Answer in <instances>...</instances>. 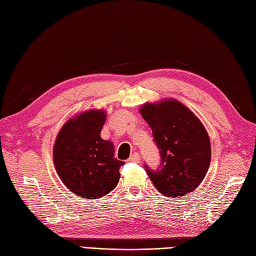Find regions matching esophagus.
<instances>
[{
  "label": "esophagus",
  "instance_id": "1",
  "mask_svg": "<svg viewBox=\"0 0 256 256\" xmlns=\"http://www.w3.org/2000/svg\"><path fill=\"white\" fill-rule=\"evenodd\" d=\"M129 160L132 161V162H138V161H140V154H138V152H134V154L130 156Z\"/></svg>",
  "mask_w": 256,
  "mask_h": 256
}]
</instances>
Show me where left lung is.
Wrapping results in <instances>:
<instances>
[{
	"mask_svg": "<svg viewBox=\"0 0 256 256\" xmlns=\"http://www.w3.org/2000/svg\"><path fill=\"white\" fill-rule=\"evenodd\" d=\"M140 113L152 130L160 166L145 170L158 191L168 198L193 192L202 182L212 158L210 141L203 124L175 99L146 104Z\"/></svg>",
	"mask_w": 256,
	"mask_h": 256,
	"instance_id": "1",
	"label": "left lung"
}]
</instances>
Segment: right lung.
Listing matches in <instances>:
<instances>
[{
	"label": "right lung",
	"instance_id": "obj_1",
	"mask_svg": "<svg viewBox=\"0 0 256 256\" xmlns=\"http://www.w3.org/2000/svg\"><path fill=\"white\" fill-rule=\"evenodd\" d=\"M106 112L90 110L69 120L53 147L56 172L74 194L95 200L110 193L120 180L122 161L114 158V146L100 136Z\"/></svg>",
	"mask_w": 256,
	"mask_h": 256
}]
</instances>
